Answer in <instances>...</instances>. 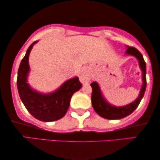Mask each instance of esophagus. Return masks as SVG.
I'll use <instances>...</instances> for the list:
<instances>
[{"instance_id": "obj_1", "label": "esophagus", "mask_w": 160, "mask_h": 160, "mask_svg": "<svg viewBox=\"0 0 160 160\" xmlns=\"http://www.w3.org/2000/svg\"><path fill=\"white\" fill-rule=\"evenodd\" d=\"M79 78H80V81L81 82L82 84L88 83L91 80V74L89 71L87 69V68L82 69V72H80Z\"/></svg>"}]
</instances>
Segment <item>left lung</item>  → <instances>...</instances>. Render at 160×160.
<instances>
[{"mask_svg": "<svg viewBox=\"0 0 160 160\" xmlns=\"http://www.w3.org/2000/svg\"><path fill=\"white\" fill-rule=\"evenodd\" d=\"M126 47L127 49L125 51V54L135 57L138 60L139 68L142 70V85L138 98L134 102L126 106H113L105 99L98 82H93L91 83V86L92 88V104L93 108L98 115L108 120H118L131 114L139 106V102L144 96L145 88H146V64L143 59L142 54L134 47H130V46H126Z\"/></svg>", "mask_w": 160, "mask_h": 160, "instance_id": "8db88e82", "label": "left lung"}]
</instances>
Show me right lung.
I'll return each mask as SVG.
<instances>
[{
	"mask_svg": "<svg viewBox=\"0 0 160 160\" xmlns=\"http://www.w3.org/2000/svg\"><path fill=\"white\" fill-rule=\"evenodd\" d=\"M37 42L38 40L30 45L20 64L17 79L18 90L21 101L32 116L43 122H52L64 117L72 95L81 88L82 84L78 77H75L66 80L53 92L43 94L33 89L27 82L30 71L29 56Z\"/></svg>",
	"mask_w": 160,
	"mask_h": 160,
	"instance_id": "obj_1",
	"label": "right lung"
}]
</instances>
